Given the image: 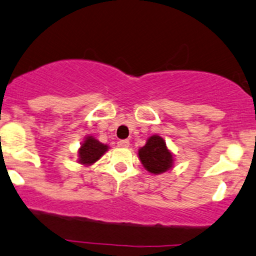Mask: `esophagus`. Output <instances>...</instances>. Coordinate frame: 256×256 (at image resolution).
<instances>
[{
    "label": "esophagus",
    "mask_w": 256,
    "mask_h": 256,
    "mask_svg": "<svg viewBox=\"0 0 256 256\" xmlns=\"http://www.w3.org/2000/svg\"><path fill=\"white\" fill-rule=\"evenodd\" d=\"M117 144H118V146H120V148H128L129 146V140H127V139L120 140Z\"/></svg>",
    "instance_id": "1"
}]
</instances>
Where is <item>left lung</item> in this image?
Returning <instances> with one entry per match:
<instances>
[{
  "label": "left lung",
  "instance_id": "1",
  "mask_svg": "<svg viewBox=\"0 0 256 256\" xmlns=\"http://www.w3.org/2000/svg\"><path fill=\"white\" fill-rule=\"evenodd\" d=\"M138 155L145 170L154 174L167 172L174 164L173 154L168 150L164 138L158 134L151 136L146 140V144L139 149Z\"/></svg>",
  "mask_w": 256,
  "mask_h": 256
}]
</instances>
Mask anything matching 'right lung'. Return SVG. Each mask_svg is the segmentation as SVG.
Returning a JSON list of instances; mask_svg holds the SVG:
<instances>
[{
	"label": "right lung",
	"mask_w": 256,
	"mask_h": 256,
	"mask_svg": "<svg viewBox=\"0 0 256 256\" xmlns=\"http://www.w3.org/2000/svg\"><path fill=\"white\" fill-rule=\"evenodd\" d=\"M107 150L108 145L102 144L92 136H86L78 150V162L84 166H90L100 160Z\"/></svg>",
	"instance_id": "1"
}]
</instances>
